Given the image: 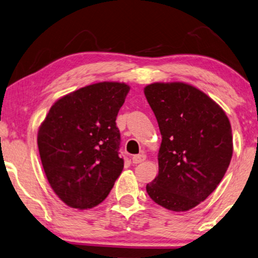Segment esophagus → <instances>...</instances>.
Instances as JSON below:
<instances>
[{
	"label": "esophagus",
	"mask_w": 258,
	"mask_h": 258,
	"mask_svg": "<svg viewBox=\"0 0 258 258\" xmlns=\"http://www.w3.org/2000/svg\"><path fill=\"white\" fill-rule=\"evenodd\" d=\"M146 159V155L144 154H139V155H134L132 157V162L134 164H139V163H142Z\"/></svg>",
	"instance_id": "1"
}]
</instances>
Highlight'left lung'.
Masks as SVG:
<instances>
[{"label":"left lung","instance_id":"obj_1","mask_svg":"<svg viewBox=\"0 0 258 258\" xmlns=\"http://www.w3.org/2000/svg\"><path fill=\"white\" fill-rule=\"evenodd\" d=\"M144 92L162 134L158 174L147 185V193L167 210L193 209L217 188L230 165V120L191 85L154 83Z\"/></svg>","mask_w":258,"mask_h":258}]
</instances>
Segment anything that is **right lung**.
<instances>
[{"instance_id": "obj_1", "label": "right lung", "mask_w": 258, "mask_h": 258, "mask_svg": "<svg viewBox=\"0 0 258 258\" xmlns=\"http://www.w3.org/2000/svg\"><path fill=\"white\" fill-rule=\"evenodd\" d=\"M130 86L103 81L57 100L38 132L41 163L55 194L75 209L103 202L121 173L118 111Z\"/></svg>"}]
</instances>
